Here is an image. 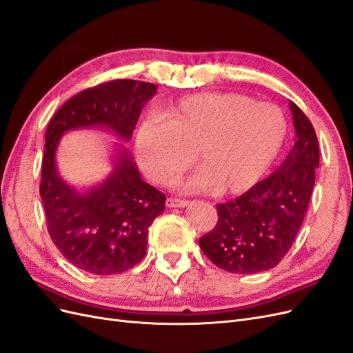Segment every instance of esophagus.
<instances>
[{"label":"esophagus","instance_id":"obj_1","mask_svg":"<svg viewBox=\"0 0 353 353\" xmlns=\"http://www.w3.org/2000/svg\"><path fill=\"white\" fill-rule=\"evenodd\" d=\"M188 205L187 200H181V199H175V197H169L166 200V206L168 208H184Z\"/></svg>","mask_w":353,"mask_h":353}]
</instances>
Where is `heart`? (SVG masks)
I'll use <instances>...</instances> for the list:
<instances>
[{
  "label": "heart",
  "mask_w": 353,
  "mask_h": 353,
  "mask_svg": "<svg viewBox=\"0 0 353 353\" xmlns=\"http://www.w3.org/2000/svg\"><path fill=\"white\" fill-rule=\"evenodd\" d=\"M284 113L236 92H199L168 104L135 131V154L145 176L166 185L194 160L185 188L236 196L259 183L281 152Z\"/></svg>",
  "instance_id": "1"
}]
</instances>
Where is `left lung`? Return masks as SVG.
<instances>
[{
  "label": "left lung",
  "instance_id": "8db88e82",
  "mask_svg": "<svg viewBox=\"0 0 353 353\" xmlns=\"http://www.w3.org/2000/svg\"><path fill=\"white\" fill-rule=\"evenodd\" d=\"M296 143L281 166L244 194L219 203L218 223L200 249L218 268L256 274L279 265L302 227L315 184L319 148L311 121L290 101Z\"/></svg>",
  "mask_w": 353,
  "mask_h": 353
}]
</instances>
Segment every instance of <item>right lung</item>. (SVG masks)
<instances>
[{
	"instance_id": "obj_1",
	"label": "right lung",
	"mask_w": 353,
	"mask_h": 353,
	"mask_svg": "<svg viewBox=\"0 0 353 353\" xmlns=\"http://www.w3.org/2000/svg\"><path fill=\"white\" fill-rule=\"evenodd\" d=\"M156 90L143 81L105 82L73 95L48 123L39 185L48 232L60 253L90 274H119L143 261L148 227L163 212L166 196L144 183L122 143L103 183L78 191L59 176V143L66 131L87 126L108 128L130 141Z\"/></svg>"
}]
</instances>
